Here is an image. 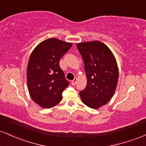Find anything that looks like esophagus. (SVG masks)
I'll return each instance as SVG.
<instances>
[{
	"instance_id": "esophagus-1",
	"label": "esophagus",
	"mask_w": 146,
	"mask_h": 146,
	"mask_svg": "<svg viewBox=\"0 0 146 146\" xmlns=\"http://www.w3.org/2000/svg\"><path fill=\"white\" fill-rule=\"evenodd\" d=\"M77 80H78V79H77L76 78H75L73 80H72V81H71V84L73 85V86H75V85L76 84Z\"/></svg>"
}]
</instances>
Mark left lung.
<instances>
[{
  "mask_svg": "<svg viewBox=\"0 0 146 146\" xmlns=\"http://www.w3.org/2000/svg\"><path fill=\"white\" fill-rule=\"evenodd\" d=\"M84 63L87 84L80 92L85 105L97 109L113 96L118 82L119 71L115 56L110 48L100 41L77 44Z\"/></svg>",
  "mask_w": 146,
  "mask_h": 146,
  "instance_id": "1",
  "label": "left lung"
}]
</instances>
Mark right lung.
I'll return each mask as SVG.
<instances>
[{
    "label": "right lung",
    "instance_id": "obj_1",
    "mask_svg": "<svg viewBox=\"0 0 146 146\" xmlns=\"http://www.w3.org/2000/svg\"><path fill=\"white\" fill-rule=\"evenodd\" d=\"M72 46L56 38H49L34 48L28 62L27 81L33 102L44 108L59 104L62 93L68 86L60 66V60Z\"/></svg>",
    "mask_w": 146,
    "mask_h": 146
}]
</instances>
